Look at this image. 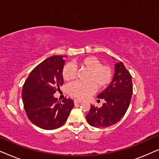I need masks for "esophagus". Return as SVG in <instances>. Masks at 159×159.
Segmentation results:
<instances>
[{"label": "esophagus", "instance_id": "34e87169", "mask_svg": "<svg viewBox=\"0 0 159 159\" xmlns=\"http://www.w3.org/2000/svg\"><path fill=\"white\" fill-rule=\"evenodd\" d=\"M74 102H75V104H79L80 103H82V101H80V100H78V99H75V101H74Z\"/></svg>", "mask_w": 159, "mask_h": 159}]
</instances>
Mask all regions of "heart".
<instances>
[{
    "label": "heart",
    "instance_id": "1",
    "mask_svg": "<svg viewBox=\"0 0 159 159\" xmlns=\"http://www.w3.org/2000/svg\"><path fill=\"white\" fill-rule=\"evenodd\" d=\"M78 66L88 71L87 81L89 82H76L70 84L68 88L69 94L78 99H84L95 92L97 88L103 89L107 87L113 78L112 69L108 66H103L94 56H88L77 62ZM77 69L71 63L65 64L62 70V77L66 82L75 79Z\"/></svg>",
    "mask_w": 159,
    "mask_h": 159
}]
</instances>
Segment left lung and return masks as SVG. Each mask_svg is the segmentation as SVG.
I'll use <instances>...</instances> for the list:
<instances>
[{"label":"left lung","instance_id":"1","mask_svg":"<svg viewBox=\"0 0 159 159\" xmlns=\"http://www.w3.org/2000/svg\"><path fill=\"white\" fill-rule=\"evenodd\" d=\"M114 71L111 83L97 96L103 99L105 103L101 108L91 105L87 114V121L92 127H108L115 125L121 120L129 107L132 95V76L121 61L115 64Z\"/></svg>","mask_w":159,"mask_h":159}]
</instances>
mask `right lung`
<instances>
[{
	"label": "right lung",
	"mask_w": 159,
	"mask_h": 159,
	"mask_svg": "<svg viewBox=\"0 0 159 159\" xmlns=\"http://www.w3.org/2000/svg\"><path fill=\"white\" fill-rule=\"evenodd\" d=\"M65 57L53 56L43 61L31 71L24 84L21 96L26 114L41 129L51 130L61 127L75 106L70 98L58 102L53 96L64 83Z\"/></svg>",
	"instance_id": "right-lung-1"
}]
</instances>
